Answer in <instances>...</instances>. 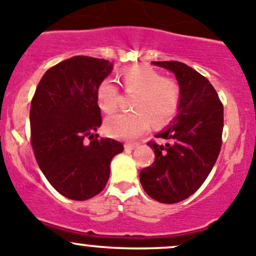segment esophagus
I'll return each mask as SVG.
<instances>
[{"label":"esophagus","instance_id":"34e87169","mask_svg":"<svg viewBox=\"0 0 256 256\" xmlns=\"http://www.w3.org/2000/svg\"><path fill=\"white\" fill-rule=\"evenodd\" d=\"M138 145V142H128V144H125V150L131 151V150H134V148H135Z\"/></svg>","mask_w":256,"mask_h":256}]
</instances>
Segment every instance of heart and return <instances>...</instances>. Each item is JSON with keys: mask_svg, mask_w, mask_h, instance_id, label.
I'll return each instance as SVG.
<instances>
[{"mask_svg": "<svg viewBox=\"0 0 256 256\" xmlns=\"http://www.w3.org/2000/svg\"><path fill=\"white\" fill-rule=\"evenodd\" d=\"M121 86L128 94H135L131 114H120L106 120L105 130L114 138H134L145 132L152 121L162 126L178 114L181 101L180 85L175 80L162 78L148 66H134L122 71ZM98 106L105 114L115 112L118 91L105 80L98 88Z\"/></svg>", "mask_w": 256, "mask_h": 256, "instance_id": "1", "label": "heart"}]
</instances>
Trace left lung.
<instances>
[{"instance_id": "8db88e82", "label": "left lung", "mask_w": 256, "mask_h": 256, "mask_svg": "<svg viewBox=\"0 0 256 256\" xmlns=\"http://www.w3.org/2000/svg\"><path fill=\"white\" fill-rule=\"evenodd\" d=\"M175 74L181 88L174 122L148 145L155 160L140 171L146 194L162 204L188 199L204 184L214 168L222 144L224 108L205 76L178 61H154Z\"/></svg>"}]
</instances>
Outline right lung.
<instances>
[{
	"mask_svg": "<svg viewBox=\"0 0 256 256\" xmlns=\"http://www.w3.org/2000/svg\"><path fill=\"white\" fill-rule=\"evenodd\" d=\"M112 68L104 58L74 56L48 68L32 98L34 158L48 182L71 200L82 202L101 192L111 160L124 151L118 141L92 134L102 124L98 88Z\"/></svg>",
	"mask_w": 256,
	"mask_h": 256,
	"instance_id": "obj_1",
	"label": "right lung"
}]
</instances>
